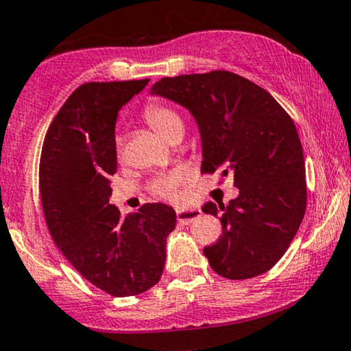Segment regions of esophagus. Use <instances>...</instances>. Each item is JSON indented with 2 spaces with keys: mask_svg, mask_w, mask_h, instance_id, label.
Masks as SVG:
<instances>
[{
  "mask_svg": "<svg viewBox=\"0 0 351 351\" xmlns=\"http://www.w3.org/2000/svg\"><path fill=\"white\" fill-rule=\"evenodd\" d=\"M201 216V209L191 208V209H178L176 211V217H178V223L181 224H189L191 221H195L196 217Z\"/></svg>",
  "mask_w": 351,
  "mask_h": 351,
  "instance_id": "esophagus-1",
  "label": "esophagus"
}]
</instances>
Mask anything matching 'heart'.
Returning <instances> with one entry per match:
<instances>
[{"mask_svg": "<svg viewBox=\"0 0 351 351\" xmlns=\"http://www.w3.org/2000/svg\"><path fill=\"white\" fill-rule=\"evenodd\" d=\"M143 117L153 130H155L160 136H163L165 140H168V142L175 140L176 136L183 135V119H181V115L175 110V108L162 106V104H152V106L145 108ZM186 173L181 170L167 173V175L155 180V183L152 184V191L153 195H156L158 198L176 199L180 196V188L186 183Z\"/></svg>", "mask_w": 351, "mask_h": 351, "instance_id": "heart-1", "label": "heart"}]
</instances>
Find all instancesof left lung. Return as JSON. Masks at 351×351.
Wrapping results in <instances>:
<instances>
[{
    "label": "left lung",
    "mask_w": 351,
    "mask_h": 351,
    "mask_svg": "<svg viewBox=\"0 0 351 351\" xmlns=\"http://www.w3.org/2000/svg\"><path fill=\"white\" fill-rule=\"evenodd\" d=\"M191 112L203 143L201 173L232 176L239 196L206 215L221 216L223 234L204 247L211 269L226 279H251L279 263L307 208L302 143L276 99L229 71L163 77L152 87Z\"/></svg>",
    "instance_id": "8db88e82"
}]
</instances>
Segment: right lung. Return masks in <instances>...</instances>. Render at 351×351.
<instances>
[{"label":"right lung","mask_w":351,"mask_h":351,"mask_svg":"<svg viewBox=\"0 0 351 351\" xmlns=\"http://www.w3.org/2000/svg\"><path fill=\"white\" fill-rule=\"evenodd\" d=\"M148 80L79 86L47 128L39 162L52 239L80 276L114 297L138 295L160 280L167 236L176 226L167 204L147 203L128 216L108 204L117 114Z\"/></svg>","instance_id":"obj_1"}]
</instances>
